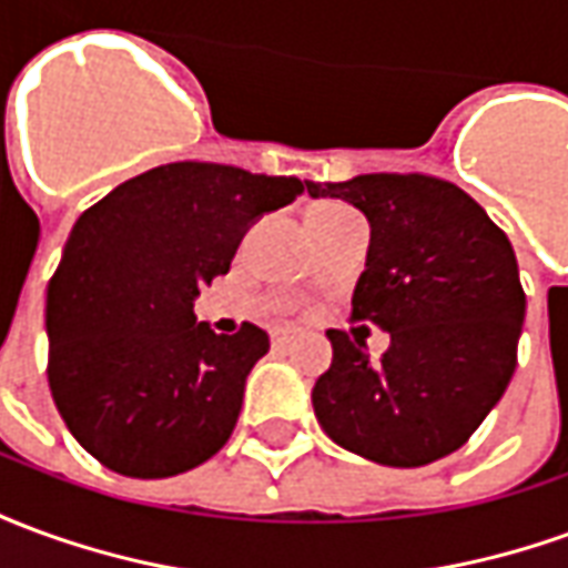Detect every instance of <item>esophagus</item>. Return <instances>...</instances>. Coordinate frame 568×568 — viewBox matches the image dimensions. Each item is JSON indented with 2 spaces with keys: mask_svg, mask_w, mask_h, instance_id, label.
<instances>
[{
  "mask_svg": "<svg viewBox=\"0 0 568 568\" xmlns=\"http://www.w3.org/2000/svg\"><path fill=\"white\" fill-rule=\"evenodd\" d=\"M295 341V332H288V328H280V332H273V346L276 349H283V346H288Z\"/></svg>",
  "mask_w": 568,
  "mask_h": 568,
  "instance_id": "esophagus-1",
  "label": "esophagus"
}]
</instances>
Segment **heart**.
I'll return each instance as SVG.
<instances>
[{
  "label": "heart",
  "mask_w": 568,
  "mask_h": 568,
  "mask_svg": "<svg viewBox=\"0 0 568 568\" xmlns=\"http://www.w3.org/2000/svg\"><path fill=\"white\" fill-rule=\"evenodd\" d=\"M341 215H356V212L344 206V203H316L310 210V219H341Z\"/></svg>",
  "instance_id": "1"
}]
</instances>
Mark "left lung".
<instances>
[{
	"mask_svg": "<svg viewBox=\"0 0 568 568\" xmlns=\"http://www.w3.org/2000/svg\"><path fill=\"white\" fill-rule=\"evenodd\" d=\"M368 215L371 246L353 320L389 332L381 358L332 328V368L313 410L344 450L417 468L475 435L517 368L526 295L508 236L463 187L423 173L310 182Z\"/></svg>",
	"mask_w": 568,
	"mask_h": 568,
	"instance_id": "obj_1",
	"label": "left lung"
}]
</instances>
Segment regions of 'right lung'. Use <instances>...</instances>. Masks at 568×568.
Segmentation results:
<instances>
[{"label":"right lung","mask_w":568,"mask_h":568,"mask_svg":"<svg viewBox=\"0 0 568 568\" xmlns=\"http://www.w3.org/2000/svg\"><path fill=\"white\" fill-rule=\"evenodd\" d=\"M307 185L179 161L81 212L48 283V383L97 463L151 480L227 444L271 337L252 322L215 334L194 320V297L231 271L248 224Z\"/></svg>","instance_id":"right-lung-1"}]
</instances>
